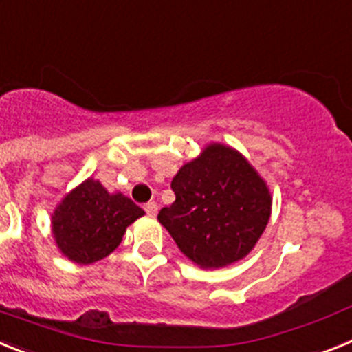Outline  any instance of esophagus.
<instances>
[{
  "mask_svg": "<svg viewBox=\"0 0 352 352\" xmlns=\"http://www.w3.org/2000/svg\"><path fill=\"white\" fill-rule=\"evenodd\" d=\"M143 209H145V212L148 214V216H155V214H157V204H155V201H146L145 206H143Z\"/></svg>",
  "mask_w": 352,
  "mask_h": 352,
  "instance_id": "obj_1",
  "label": "esophagus"
}]
</instances>
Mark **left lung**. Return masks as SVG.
Listing matches in <instances>:
<instances>
[{"mask_svg":"<svg viewBox=\"0 0 352 352\" xmlns=\"http://www.w3.org/2000/svg\"><path fill=\"white\" fill-rule=\"evenodd\" d=\"M172 189L175 201L157 219L200 267H223L248 255L271 216L264 180L228 146H207L180 168Z\"/></svg>","mask_w":352,"mask_h":352,"instance_id":"left-lung-1","label":"left lung"}]
</instances>
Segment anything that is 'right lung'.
<instances>
[{"label":"right lung","mask_w":352,"mask_h":352,"mask_svg":"<svg viewBox=\"0 0 352 352\" xmlns=\"http://www.w3.org/2000/svg\"><path fill=\"white\" fill-rule=\"evenodd\" d=\"M143 214L131 198L109 195L100 182L88 179L58 206L54 239L70 261L91 264L117 248L125 228Z\"/></svg>","instance_id":"1"}]
</instances>
